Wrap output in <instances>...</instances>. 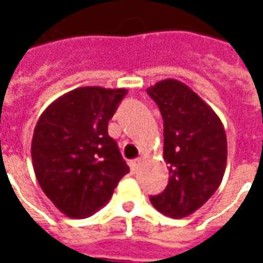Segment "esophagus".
<instances>
[{"label":"esophagus","mask_w":263,"mask_h":263,"mask_svg":"<svg viewBox=\"0 0 263 263\" xmlns=\"http://www.w3.org/2000/svg\"><path fill=\"white\" fill-rule=\"evenodd\" d=\"M139 163H141V159H135L129 162V166H131L132 173H137L138 167H139Z\"/></svg>","instance_id":"obj_1"}]
</instances>
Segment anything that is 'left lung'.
<instances>
[{
    "instance_id": "obj_1",
    "label": "left lung",
    "mask_w": 263,
    "mask_h": 263,
    "mask_svg": "<svg viewBox=\"0 0 263 263\" xmlns=\"http://www.w3.org/2000/svg\"><path fill=\"white\" fill-rule=\"evenodd\" d=\"M148 96L163 118V158L169 183L151 203L162 214L183 218L198 210L221 184L227 166V137L220 118L182 81L167 79Z\"/></svg>"
}]
</instances>
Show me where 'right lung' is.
Instances as JSON below:
<instances>
[{
	"label": "right lung",
	"instance_id": "1",
	"mask_svg": "<svg viewBox=\"0 0 263 263\" xmlns=\"http://www.w3.org/2000/svg\"><path fill=\"white\" fill-rule=\"evenodd\" d=\"M125 88L80 87L58 98L37 121L32 163L39 186L70 218H86L108 203L129 167L108 135Z\"/></svg>",
	"mask_w": 263,
	"mask_h": 263
}]
</instances>
